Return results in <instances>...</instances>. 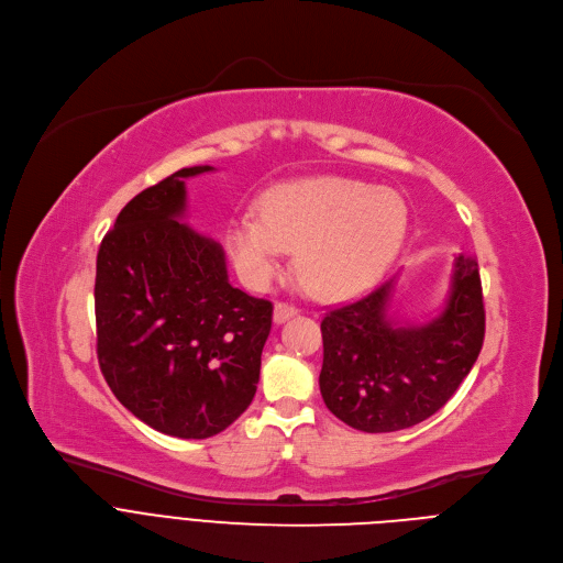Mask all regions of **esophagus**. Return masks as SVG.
<instances>
[{"mask_svg": "<svg viewBox=\"0 0 563 563\" xmlns=\"http://www.w3.org/2000/svg\"><path fill=\"white\" fill-rule=\"evenodd\" d=\"M296 313H298V309H296L294 305L276 302V307H274V323H285L287 318H291V316H296Z\"/></svg>", "mask_w": 563, "mask_h": 563, "instance_id": "1", "label": "esophagus"}]
</instances>
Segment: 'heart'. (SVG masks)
<instances>
[{
    "instance_id": "1",
    "label": "heart",
    "mask_w": 563,
    "mask_h": 563,
    "mask_svg": "<svg viewBox=\"0 0 563 563\" xmlns=\"http://www.w3.org/2000/svg\"><path fill=\"white\" fill-rule=\"evenodd\" d=\"M408 229L398 194L350 178H311L274 187L263 211H240L229 227L231 256L265 287L298 247L296 267L316 296H347L372 285L394 261Z\"/></svg>"
}]
</instances>
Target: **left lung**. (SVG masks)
<instances>
[{"mask_svg":"<svg viewBox=\"0 0 563 563\" xmlns=\"http://www.w3.org/2000/svg\"><path fill=\"white\" fill-rule=\"evenodd\" d=\"M396 278L325 313L320 394L361 432H398L439 412L470 374L486 336L478 265L454 261L445 307L423 325L387 313Z\"/></svg>","mask_w":563,"mask_h":563,"instance_id":"8db88e82","label":"left lung"}]
</instances>
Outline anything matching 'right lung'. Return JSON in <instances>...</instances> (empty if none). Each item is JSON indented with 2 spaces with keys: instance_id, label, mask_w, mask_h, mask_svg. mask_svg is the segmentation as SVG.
I'll use <instances>...</instances> for the list:
<instances>
[{
  "instance_id": "right-lung-1",
  "label": "right lung",
  "mask_w": 563,
  "mask_h": 563,
  "mask_svg": "<svg viewBox=\"0 0 563 563\" xmlns=\"http://www.w3.org/2000/svg\"><path fill=\"white\" fill-rule=\"evenodd\" d=\"M189 167L140 191L102 238L96 272L100 369L148 428L209 439L256 394L274 305L231 287L213 238L180 222Z\"/></svg>"
}]
</instances>
